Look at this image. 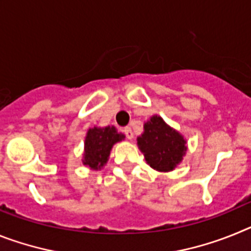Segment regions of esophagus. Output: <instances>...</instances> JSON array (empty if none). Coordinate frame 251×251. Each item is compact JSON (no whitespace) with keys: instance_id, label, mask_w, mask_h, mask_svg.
Returning a JSON list of instances; mask_svg holds the SVG:
<instances>
[{"instance_id":"esophagus-1","label":"esophagus","mask_w":251,"mask_h":251,"mask_svg":"<svg viewBox=\"0 0 251 251\" xmlns=\"http://www.w3.org/2000/svg\"><path fill=\"white\" fill-rule=\"evenodd\" d=\"M124 134L126 135V138L128 139V140H131V139H134V132H132L131 127H125L123 130Z\"/></svg>"}]
</instances>
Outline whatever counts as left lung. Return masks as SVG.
<instances>
[{"instance_id": "1", "label": "left lung", "mask_w": 251, "mask_h": 251, "mask_svg": "<svg viewBox=\"0 0 251 251\" xmlns=\"http://www.w3.org/2000/svg\"><path fill=\"white\" fill-rule=\"evenodd\" d=\"M136 140L148 164L158 172L174 171L186 155L184 136L168 125L159 115H152L144 123L143 134Z\"/></svg>"}]
</instances>
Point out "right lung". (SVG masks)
<instances>
[{
	"label": "right lung",
	"mask_w": 251,
	"mask_h": 251,
	"mask_svg": "<svg viewBox=\"0 0 251 251\" xmlns=\"http://www.w3.org/2000/svg\"><path fill=\"white\" fill-rule=\"evenodd\" d=\"M123 140H125V135L117 131L115 126L88 128L82 163L92 171H101L107 164L113 145Z\"/></svg>",
	"instance_id": "obj_1"
}]
</instances>
